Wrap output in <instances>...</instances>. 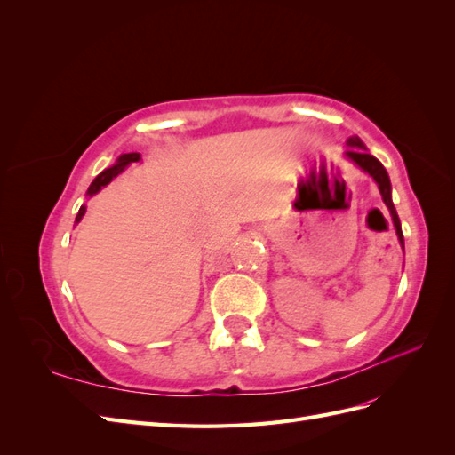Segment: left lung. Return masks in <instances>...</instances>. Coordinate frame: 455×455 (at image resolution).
Here are the masks:
<instances>
[{"instance_id":"8db88e82","label":"left lung","mask_w":455,"mask_h":455,"mask_svg":"<svg viewBox=\"0 0 455 455\" xmlns=\"http://www.w3.org/2000/svg\"><path fill=\"white\" fill-rule=\"evenodd\" d=\"M347 146L349 149L346 151V156L349 161H353L356 167L363 169L368 176L374 178V182L378 184L379 188V194H381V199L383 203L387 204V209L391 212V218H393V224H395V229H396V237H398V243H401L403 251H404V237H403V228H401V220H398V214H396V209L393 204V197H391V180H389V174L387 171H385L383 164L370 154V151L366 149L364 142L359 139V136H351V139H347Z\"/></svg>"}]
</instances>
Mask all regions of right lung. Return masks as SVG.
I'll return each instance as SVG.
<instances>
[{"instance_id": "1", "label": "right lung", "mask_w": 455, "mask_h": 455, "mask_svg": "<svg viewBox=\"0 0 455 455\" xmlns=\"http://www.w3.org/2000/svg\"><path fill=\"white\" fill-rule=\"evenodd\" d=\"M136 161H140V154H136V151H132V154H123V156H119L117 161H116V164H112V167L104 169V171L91 182V186H89V189H87V197H92V196L99 194V191H100L104 186H108L109 182L114 180L116 176H119L123 171H125L131 163H136ZM85 211H87V206L81 204V209H79V212H77V216H76V224L81 222V218L85 216Z\"/></svg>"}]
</instances>
